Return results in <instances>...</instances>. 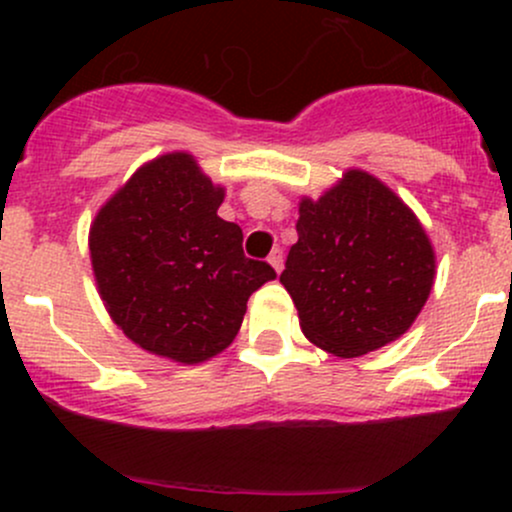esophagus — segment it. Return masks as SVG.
Instances as JSON below:
<instances>
[{"instance_id": "obj_1", "label": "esophagus", "mask_w": 512, "mask_h": 512, "mask_svg": "<svg viewBox=\"0 0 512 512\" xmlns=\"http://www.w3.org/2000/svg\"><path fill=\"white\" fill-rule=\"evenodd\" d=\"M267 260H269V264H272V267H274V272L279 274L281 267H284V252H281V250H272V255H269Z\"/></svg>"}]
</instances>
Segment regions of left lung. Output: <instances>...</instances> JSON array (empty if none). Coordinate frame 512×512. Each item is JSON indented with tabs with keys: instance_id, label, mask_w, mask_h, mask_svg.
Wrapping results in <instances>:
<instances>
[{
	"instance_id": "1",
	"label": "left lung",
	"mask_w": 512,
	"mask_h": 512,
	"mask_svg": "<svg viewBox=\"0 0 512 512\" xmlns=\"http://www.w3.org/2000/svg\"><path fill=\"white\" fill-rule=\"evenodd\" d=\"M296 231L279 281L315 346L356 358L414 325L436 281V252L383 180L349 168L322 197H301Z\"/></svg>"
}]
</instances>
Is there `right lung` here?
I'll return each mask as SVG.
<instances>
[{
	"label": "right lung",
	"mask_w": 512,
	"mask_h": 512,
	"mask_svg": "<svg viewBox=\"0 0 512 512\" xmlns=\"http://www.w3.org/2000/svg\"><path fill=\"white\" fill-rule=\"evenodd\" d=\"M214 185L187 151L144 163L98 209L91 267L113 322L139 349L197 366L231 346L248 298L276 279L243 255V231L219 211Z\"/></svg>",
	"instance_id": "obj_1"
}]
</instances>
